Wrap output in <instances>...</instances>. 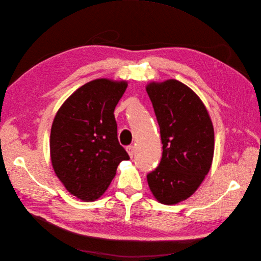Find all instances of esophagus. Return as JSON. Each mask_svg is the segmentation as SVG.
Listing matches in <instances>:
<instances>
[{"mask_svg":"<svg viewBox=\"0 0 261 261\" xmlns=\"http://www.w3.org/2000/svg\"><path fill=\"white\" fill-rule=\"evenodd\" d=\"M126 150H127V152H128L130 158H133L134 154H135V147H134L133 145H129V146L126 147Z\"/></svg>","mask_w":261,"mask_h":261,"instance_id":"esophagus-1","label":"esophagus"}]
</instances>
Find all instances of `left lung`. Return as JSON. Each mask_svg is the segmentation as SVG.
<instances>
[{
    "mask_svg": "<svg viewBox=\"0 0 261 261\" xmlns=\"http://www.w3.org/2000/svg\"><path fill=\"white\" fill-rule=\"evenodd\" d=\"M160 127L162 158L147 174L155 198L174 204L192 196L210 170L215 132L198 96L175 80L147 86Z\"/></svg>",
    "mask_w": 261,
    "mask_h": 261,
    "instance_id": "8db88e82",
    "label": "left lung"
}]
</instances>
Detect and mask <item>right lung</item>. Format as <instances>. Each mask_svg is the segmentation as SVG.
I'll list each match as a JSON object with an SVG mask.
<instances>
[{
	"mask_svg": "<svg viewBox=\"0 0 261 261\" xmlns=\"http://www.w3.org/2000/svg\"><path fill=\"white\" fill-rule=\"evenodd\" d=\"M127 84L92 81L60 108L51 128L50 152L55 174L67 191L86 201L98 199L129 155L117 139L114 109Z\"/></svg>",
	"mask_w": 261,
	"mask_h": 261,
	"instance_id": "1",
	"label": "right lung"
}]
</instances>
